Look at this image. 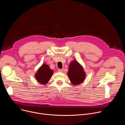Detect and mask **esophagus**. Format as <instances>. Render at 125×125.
<instances>
[{"instance_id":"esophagus-1","label":"esophagus","mask_w":125,"mask_h":125,"mask_svg":"<svg viewBox=\"0 0 125 125\" xmlns=\"http://www.w3.org/2000/svg\"><path fill=\"white\" fill-rule=\"evenodd\" d=\"M58 71L59 72H61V73H63V69H59L58 70Z\"/></svg>"}]
</instances>
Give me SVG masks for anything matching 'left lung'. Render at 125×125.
Wrapping results in <instances>:
<instances>
[{
  "mask_svg": "<svg viewBox=\"0 0 125 125\" xmlns=\"http://www.w3.org/2000/svg\"><path fill=\"white\" fill-rule=\"evenodd\" d=\"M67 74L71 83L75 85L82 83L86 76L83 66L76 60L70 62Z\"/></svg>",
  "mask_w": 125,
  "mask_h": 125,
  "instance_id": "8db88e82",
  "label": "left lung"
}]
</instances>
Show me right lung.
Here are the masks:
<instances>
[{
  "label": "right lung",
  "mask_w": 125,
  "mask_h": 125,
  "mask_svg": "<svg viewBox=\"0 0 125 125\" xmlns=\"http://www.w3.org/2000/svg\"><path fill=\"white\" fill-rule=\"evenodd\" d=\"M53 74V71L49 66L46 64H43L38 70L34 76L35 79L40 83L45 85L50 80Z\"/></svg>",
  "instance_id": "1"
}]
</instances>
